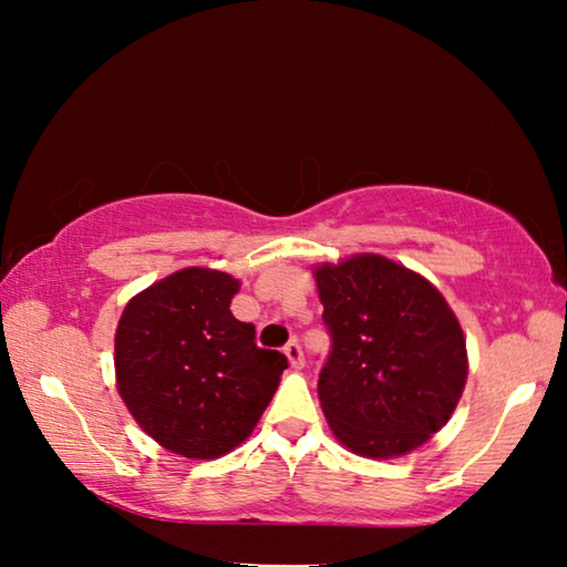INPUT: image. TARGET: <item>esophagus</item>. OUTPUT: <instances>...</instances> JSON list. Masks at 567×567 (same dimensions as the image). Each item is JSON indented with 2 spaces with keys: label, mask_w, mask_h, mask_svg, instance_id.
I'll use <instances>...</instances> for the list:
<instances>
[{
  "label": "esophagus",
  "mask_w": 567,
  "mask_h": 567,
  "mask_svg": "<svg viewBox=\"0 0 567 567\" xmlns=\"http://www.w3.org/2000/svg\"><path fill=\"white\" fill-rule=\"evenodd\" d=\"M285 354H287V360H290V364H292L295 370H302L305 368V354H302L300 342H297V340L287 342L285 344Z\"/></svg>",
  "instance_id": "obj_1"
}]
</instances>
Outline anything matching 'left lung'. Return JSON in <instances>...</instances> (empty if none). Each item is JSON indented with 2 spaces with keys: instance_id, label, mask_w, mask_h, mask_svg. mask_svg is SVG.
<instances>
[{
  "instance_id": "left-lung-1",
  "label": "left lung",
  "mask_w": 567,
  "mask_h": 567,
  "mask_svg": "<svg viewBox=\"0 0 567 567\" xmlns=\"http://www.w3.org/2000/svg\"><path fill=\"white\" fill-rule=\"evenodd\" d=\"M332 338L318 395L332 435L362 457L425 445L467 380L465 334L433 282L382 255L315 267Z\"/></svg>"
}]
</instances>
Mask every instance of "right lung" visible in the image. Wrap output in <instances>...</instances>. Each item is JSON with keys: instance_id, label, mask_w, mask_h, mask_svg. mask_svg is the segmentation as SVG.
Here are the masks:
<instances>
[{"instance_id": "obj_1", "label": "right lung", "mask_w": 567, "mask_h": 567, "mask_svg": "<svg viewBox=\"0 0 567 567\" xmlns=\"http://www.w3.org/2000/svg\"><path fill=\"white\" fill-rule=\"evenodd\" d=\"M233 275L185 267L134 295L114 334V372L137 425L182 457L215 460L252 433L287 358L255 342L229 302Z\"/></svg>"}]
</instances>
